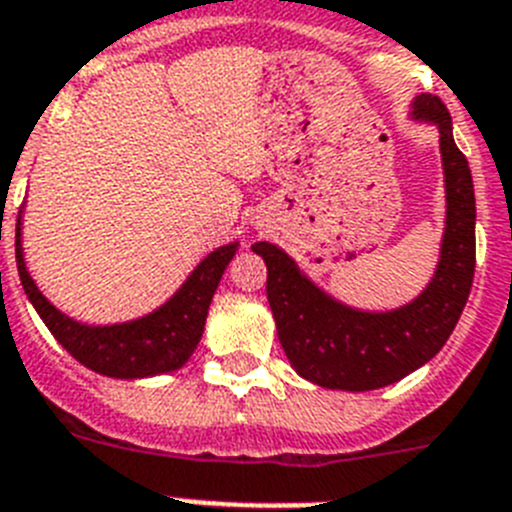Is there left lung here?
<instances>
[{
  "label": "left lung",
  "instance_id": "1",
  "mask_svg": "<svg viewBox=\"0 0 512 512\" xmlns=\"http://www.w3.org/2000/svg\"><path fill=\"white\" fill-rule=\"evenodd\" d=\"M408 117L439 132L446 193L439 262L416 298L388 311L349 306L308 278L283 247L252 245L267 265V301L285 357L303 380L321 388L365 393L403 380L439 354L469 298L477 209L467 158L436 96H416Z\"/></svg>",
  "mask_w": 512,
  "mask_h": 512
}]
</instances>
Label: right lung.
<instances>
[{"mask_svg":"<svg viewBox=\"0 0 512 512\" xmlns=\"http://www.w3.org/2000/svg\"><path fill=\"white\" fill-rule=\"evenodd\" d=\"M237 247L239 242H229L209 252L193 267L181 288L155 311L117 324H84L53 306L32 280L22 247V211L17 216L15 237L22 288L50 334L81 365L117 380H145V377L176 372L186 365L204 336L211 298L227 265L237 255Z\"/></svg>","mask_w":512,"mask_h":512,"instance_id":"add662e5","label":"right lung"}]
</instances>
